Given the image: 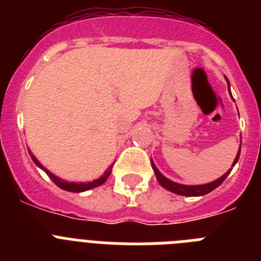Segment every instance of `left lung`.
<instances>
[{
    "label": "left lung",
    "mask_w": 261,
    "mask_h": 261,
    "mask_svg": "<svg viewBox=\"0 0 261 261\" xmlns=\"http://www.w3.org/2000/svg\"><path fill=\"white\" fill-rule=\"evenodd\" d=\"M225 80H227V78H225ZM227 82H228V80H227ZM228 89H229V82H228ZM240 147H242V143H240ZM239 155H240V148H239L235 161H233V163H232V167L238 163ZM151 164H152V170H154L155 176H156L159 185H161L162 187L166 188V190H168V191H171L174 192V194H178V195H183V196H203V195L205 194H210V192L214 191L216 187H219V186L222 185L223 181H224V179L228 176V174L232 170L231 168V170L225 172L223 176H220V178L216 179V180L214 181H210V183H207V185L187 186V185H180V183H175V181L166 178L164 175H162L161 171H159V170L156 168V166H155L154 162H152V159H151Z\"/></svg>",
    "instance_id": "obj_1"
}]
</instances>
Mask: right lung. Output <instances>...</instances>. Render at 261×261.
Instances as JSON below:
<instances>
[{"label": "right lung", "mask_w": 261, "mask_h": 261, "mask_svg": "<svg viewBox=\"0 0 261 261\" xmlns=\"http://www.w3.org/2000/svg\"><path fill=\"white\" fill-rule=\"evenodd\" d=\"M29 154H30V156H32L33 162H34V163H36L37 166H38V167L41 168V170H43V171H45L46 174H47V176H49V178L51 179V180L54 181V183H56V185L58 186V187L62 188V190H65V191H69V192L89 191V190H91V188H95V187H98V186L103 185L105 181L107 180V178L110 176L111 170H113V166H114V163L111 164L110 167L107 168L106 171H105V174L102 175L100 178L95 179V180H93V181H80V183H76V181L63 180V179H61V178H58V176H56V175L51 174V172H50L49 170H47V168H45L42 166V164L39 163L38 159H37V158L32 154V151H30V150H29Z\"/></svg>", "instance_id": "1"}]
</instances>
